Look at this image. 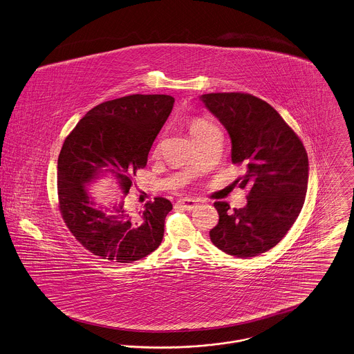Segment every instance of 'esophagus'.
<instances>
[{
	"label": "esophagus",
	"instance_id": "obj_1",
	"mask_svg": "<svg viewBox=\"0 0 354 354\" xmlns=\"http://www.w3.org/2000/svg\"><path fill=\"white\" fill-rule=\"evenodd\" d=\"M178 206H180L185 209H194L198 206V202L195 199H189V198H185V199H180L178 201Z\"/></svg>",
	"mask_w": 354,
	"mask_h": 354
}]
</instances>
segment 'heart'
Segmentation results:
<instances>
[{
    "label": "heart",
    "instance_id": "1",
    "mask_svg": "<svg viewBox=\"0 0 354 354\" xmlns=\"http://www.w3.org/2000/svg\"><path fill=\"white\" fill-rule=\"evenodd\" d=\"M214 128H216V127L211 124L209 122L205 120V119H192L188 123V131H189L192 139H196V138L205 135L209 129H214Z\"/></svg>",
    "mask_w": 354,
    "mask_h": 354
}]
</instances>
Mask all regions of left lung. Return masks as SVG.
I'll return each instance as SVG.
<instances>
[{"label": "left lung", "mask_w": 354, "mask_h": 354, "mask_svg": "<svg viewBox=\"0 0 354 354\" xmlns=\"http://www.w3.org/2000/svg\"><path fill=\"white\" fill-rule=\"evenodd\" d=\"M199 100L222 123L231 140L232 163H243L248 205L230 211L215 202L219 222L209 230L211 242L229 255H259L286 235L298 218L308 191L306 149L281 115L249 93H207Z\"/></svg>", "instance_id": "left-lung-1"}]
</instances>
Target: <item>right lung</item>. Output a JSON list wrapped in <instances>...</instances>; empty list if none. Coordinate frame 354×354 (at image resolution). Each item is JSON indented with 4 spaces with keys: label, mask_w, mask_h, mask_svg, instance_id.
<instances>
[{
    "label": "right lung",
    "mask_w": 354,
    "mask_h": 354,
    "mask_svg": "<svg viewBox=\"0 0 354 354\" xmlns=\"http://www.w3.org/2000/svg\"><path fill=\"white\" fill-rule=\"evenodd\" d=\"M175 99L131 95L92 108L64 142L57 160L59 205L64 222L85 249L113 263H132L162 243L172 209L166 198L132 214L124 207L131 179L147 165L148 152ZM111 177L122 198L100 205L87 188Z\"/></svg>",
    "instance_id": "obj_1"
}]
</instances>
